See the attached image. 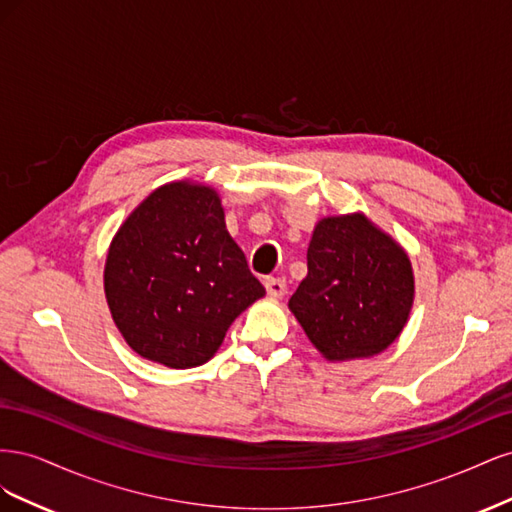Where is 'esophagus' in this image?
Here are the masks:
<instances>
[{"instance_id": "1", "label": "esophagus", "mask_w": 512, "mask_h": 512, "mask_svg": "<svg viewBox=\"0 0 512 512\" xmlns=\"http://www.w3.org/2000/svg\"><path fill=\"white\" fill-rule=\"evenodd\" d=\"M265 288L271 299H282L286 292V280H282V277H269L265 282Z\"/></svg>"}]
</instances>
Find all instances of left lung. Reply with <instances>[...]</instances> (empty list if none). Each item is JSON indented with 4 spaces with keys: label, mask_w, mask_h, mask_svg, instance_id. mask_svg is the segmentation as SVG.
<instances>
[{
    "label": "left lung",
    "mask_w": 512,
    "mask_h": 512,
    "mask_svg": "<svg viewBox=\"0 0 512 512\" xmlns=\"http://www.w3.org/2000/svg\"><path fill=\"white\" fill-rule=\"evenodd\" d=\"M414 305L412 262L365 213L318 220L307 275L288 307L329 363L369 359L404 331Z\"/></svg>",
    "instance_id": "1"
}]
</instances>
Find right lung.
<instances>
[{"instance_id": "right-lung-1", "label": "right lung", "mask_w": 512, "mask_h": 512, "mask_svg": "<svg viewBox=\"0 0 512 512\" xmlns=\"http://www.w3.org/2000/svg\"><path fill=\"white\" fill-rule=\"evenodd\" d=\"M104 294L138 356L190 369L220 350L230 324L265 288L228 235L218 190L179 179L153 190L115 232Z\"/></svg>"}]
</instances>
